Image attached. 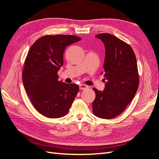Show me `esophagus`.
Instances as JSON below:
<instances>
[{"label":"esophagus","mask_w":159,"mask_h":159,"mask_svg":"<svg viewBox=\"0 0 159 159\" xmlns=\"http://www.w3.org/2000/svg\"><path fill=\"white\" fill-rule=\"evenodd\" d=\"M88 88V86L85 85H83V84H80V89L81 90L86 89Z\"/></svg>","instance_id":"esophagus-1"}]
</instances>
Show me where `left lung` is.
Listing matches in <instances>:
<instances>
[{"instance_id": "1", "label": "left lung", "mask_w": 159, "mask_h": 159, "mask_svg": "<svg viewBox=\"0 0 159 159\" xmlns=\"http://www.w3.org/2000/svg\"><path fill=\"white\" fill-rule=\"evenodd\" d=\"M105 45L103 91L93 88V113L99 118L116 117L126 109L136 94L139 75L135 54L127 43L108 33L95 36Z\"/></svg>"}]
</instances>
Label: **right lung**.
I'll list each match as a JSON object with an SVG mask.
<instances>
[{
	"label": "right lung",
	"mask_w": 159,
	"mask_h": 159,
	"mask_svg": "<svg viewBox=\"0 0 159 159\" xmlns=\"http://www.w3.org/2000/svg\"><path fill=\"white\" fill-rule=\"evenodd\" d=\"M80 40L74 35H46L28 51L22 70L24 87L34 107L46 117H64L78 93V85L58 81L57 71L66 48Z\"/></svg>",
	"instance_id": "add662e5"
}]
</instances>
